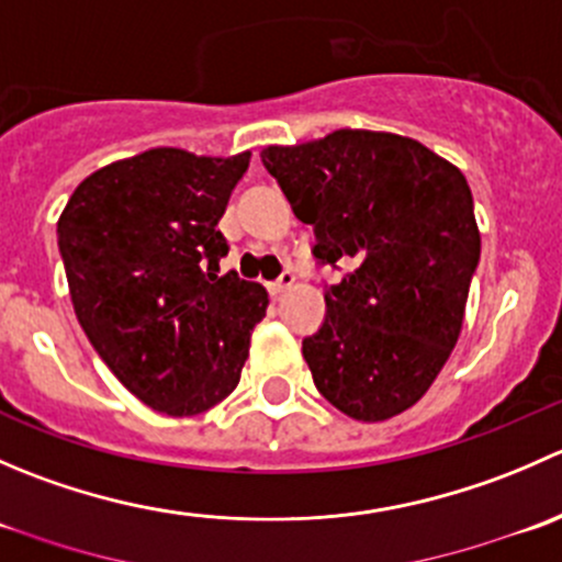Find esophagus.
Returning a JSON list of instances; mask_svg holds the SVG:
<instances>
[{
  "instance_id": "esophagus-1",
  "label": "esophagus",
  "mask_w": 562,
  "mask_h": 562,
  "mask_svg": "<svg viewBox=\"0 0 562 562\" xmlns=\"http://www.w3.org/2000/svg\"><path fill=\"white\" fill-rule=\"evenodd\" d=\"M293 282H296V274H293V271H282L280 280H274L269 285V293H271V296H282L285 291H291Z\"/></svg>"
}]
</instances>
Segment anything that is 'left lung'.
I'll return each instance as SVG.
<instances>
[{
    "mask_svg": "<svg viewBox=\"0 0 562 562\" xmlns=\"http://www.w3.org/2000/svg\"><path fill=\"white\" fill-rule=\"evenodd\" d=\"M260 160L313 225L315 258L350 266L302 342L317 391L356 422L400 416L462 331L481 255L468 179L418 140L375 130L266 146Z\"/></svg>",
    "mask_w": 562,
    "mask_h": 562,
    "instance_id": "obj_1",
    "label": "left lung"
}]
</instances>
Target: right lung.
I'll return each instance as SVG.
<instances>
[{
    "instance_id": "add662e5",
    "label": "right lung",
    "mask_w": 562,
    "mask_h": 562,
    "mask_svg": "<svg viewBox=\"0 0 562 562\" xmlns=\"http://www.w3.org/2000/svg\"><path fill=\"white\" fill-rule=\"evenodd\" d=\"M247 166L157 146L87 176L56 223L78 323L151 411L195 416L239 386L269 293L220 274L217 223Z\"/></svg>"
}]
</instances>
